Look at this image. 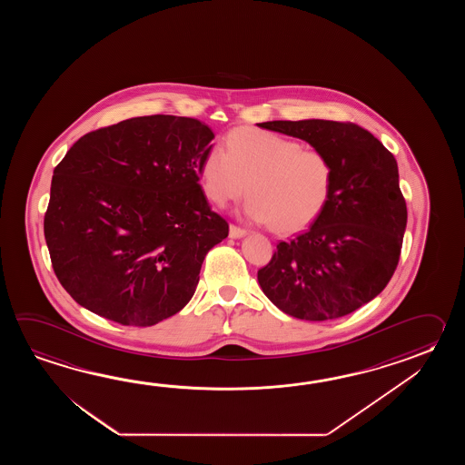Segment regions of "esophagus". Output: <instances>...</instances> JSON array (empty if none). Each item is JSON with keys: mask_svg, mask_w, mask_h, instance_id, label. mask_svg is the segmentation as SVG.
Segmentation results:
<instances>
[{"mask_svg": "<svg viewBox=\"0 0 465 465\" xmlns=\"http://www.w3.org/2000/svg\"><path fill=\"white\" fill-rule=\"evenodd\" d=\"M246 229L239 228V226H234V224L229 226V237L231 239H239V237L246 236Z\"/></svg>", "mask_w": 465, "mask_h": 465, "instance_id": "34e87169", "label": "esophagus"}]
</instances>
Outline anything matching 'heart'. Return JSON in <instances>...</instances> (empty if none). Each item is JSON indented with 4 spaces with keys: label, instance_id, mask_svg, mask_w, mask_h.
<instances>
[{
    "label": "heart",
    "instance_id": "obj_1",
    "mask_svg": "<svg viewBox=\"0 0 465 465\" xmlns=\"http://www.w3.org/2000/svg\"><path fill=\"white\" fill-rule=\"evenodd\" d=\"M203 189L221 208L242 198L244 216L294 232L314 223L334 189V166L324 151L302 148L272 131L241 128L224 149L211 148L199 166Z\"/></svg>",
    "mask_w": 465,
    "mask_h": 465
}]
</instances>
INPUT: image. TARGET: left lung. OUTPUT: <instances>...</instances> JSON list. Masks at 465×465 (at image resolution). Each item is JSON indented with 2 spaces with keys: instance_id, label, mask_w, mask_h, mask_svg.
I'll return each mask as SVG.
<instances>
[{
  "instance_id": "8db88e82",
  "label": "left lung",
  "mask_w": 465,
  "mask_h": 465,
  "mask_svg": "<svg viewBox=\"0 0 465 465\" xmlns=\"http://www.w3.org/2000/svg\"><path fill=\"white\" fill-rule=\"evenodd\" d=\"M257 126L324 151L336 173L324 211L302 234L277 244L269 264L257 271L259 286L289 316H347L384 291L399 262L407 206L397 161L354 123L302 119Z\"/></svg>"
}]
</instances>
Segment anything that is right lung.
I'll return each instance as SVG.
<instances>
[{"label": "right lung", "mask_w": 465, "mask_h": 465, "mask_svg": "<svg viewBox=\"0 0 465 465\" xmlns=\"http://www.w3.org/2000/svg\"><path fill=\"white\" fill-rule=\"evenodd\" d=\"M214 139L199 119H126L79 138L51 181L45 239L61 286L123 326L188 304L209 249L228 237L199 166Z\"/></svg>", "instance_id": "1"}]
</instances>
